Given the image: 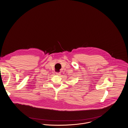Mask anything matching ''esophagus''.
<instances>
[{"label": "esophagus", "instance_id": "esophagus-1", "mask_svg": "<svg viewBox=\"0 0 128 128\" xmlns=\"http://www.w3.org/2000/svg\"><path fill=\"white\" fill-rule=\"evenodd\" d=\"M56 75L57 76H60V72H56Z\"/></svg>", "mask_w": 128, "mask_h": 128}]
</instances>
